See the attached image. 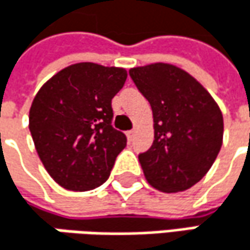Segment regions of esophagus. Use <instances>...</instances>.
Instances as JSON below:
<instances>
[{"label": "esophagus", "mask_w": 250, "mask_h": 250, "mask_svg": "<svg viewBox=\"0 0 250 250\" xmlns=\"http://www.w3.org/2000/svg\"><path fill=\"white\" fill-rule=\"evenodd\" d=\"M125 136H127L128 142H131V140L134 139V130H130V131H127V133H125Z\"/></svg>", "instance_id": "34e87169"}]
</instances>
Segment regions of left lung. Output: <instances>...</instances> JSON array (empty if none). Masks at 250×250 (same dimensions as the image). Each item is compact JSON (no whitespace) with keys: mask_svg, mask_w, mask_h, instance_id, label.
Here are the masks:
<instances>
[{"mask_svg":"<svg viewBox=\"0 0 250 250\" xmlns=\"http://www.w3.org/2000/svg\"><path fill=\"white\" fill-rule=\"evenodd\" d=\"M153 113L155 139L139 155L147 182L162 192L185 191L214 164L223 143V114L208 91L171 63L128 71Z\"/></svg>","mask_w":250,"mask_h":250,"instance_id":"1","label":"left lung"}]
</instances>
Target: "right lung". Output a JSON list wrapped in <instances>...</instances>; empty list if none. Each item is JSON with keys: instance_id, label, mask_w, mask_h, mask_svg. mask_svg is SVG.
<instances>
[{"instance_id": "right-lung-1", "label": "right lung", "mask_w": 250, "mask_h": 250, "mask_svg": "<svg viewBox=\"0 0 250 250\" xmlns=\"http://www.w3.org/2000/svg\"><path fill=\"white\" fill-rule=\"evenodd\" d=\"M125 78V68L81 62L59 71L36 94L28 128L43 167L65 189L89 191L108 179L127 143L111 125V100Z\"/></svg>"}]
</instances>
